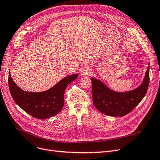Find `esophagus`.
Here are the masks:
<instances>
[{
  "label": "esophagus",
  "mask_w": 160,
  "mask_h": 160,
  "mask_svg": "<svg viewBox=\"0 0 160 160\" xmlns=\"http://www.w3.org/2000/svg\"><path fill=\"white\" fill-rule=\"evenodd\" d=\"M91 74V69L88 68V67H85L81 70V75H89Z\"/></svg>",
  "instance_id": "obj_1"
}]
</instances>
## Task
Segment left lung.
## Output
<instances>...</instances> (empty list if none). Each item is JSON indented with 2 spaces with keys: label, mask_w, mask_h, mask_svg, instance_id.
<instances>
[{
  "label": "left lung",
  "mask_w": 160,
  "mask_h": 160,
  "mask_svg": "<svg viewBox=\"0 0 160 160\" xmlns=\"http://www.w3.org/2000/svg\"><path fill=\"white\" fill-rule=\"evenodd\" d=\"M92 98L97 109L112 117H122L130 113L146 95L149 82V65L142 83L133 90L119 92L112 90L103 81L91 78Z\"/></svg>",
  "instance_id": "8db88e82"
}]
</instances>
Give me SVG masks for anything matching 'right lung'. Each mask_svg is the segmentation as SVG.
<instances>
[{
  "mask_svg": "<svg viewBox=\"0 0 160 160\" xmlns=\"http://www.w3.org/2000/svg\"><path fill=\"white\" fill-rule=\"evenodd\" d=\"M78 75L76 73L65 77L47 91L28 92L17 85L9 71V89L14 102L22 110L34 118L44 119L53 117L61 111L64 106L65 89Z\"/></svg>",
  "mask_w": 160,
  "mask_h": 160,
  "instance_id": "right-lung-1",
  "label": "right lung"
}]
</instances>
